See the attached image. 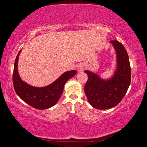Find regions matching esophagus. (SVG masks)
I'll return each instance as SVG.
<instances>
[{"label": "esophagus", "instance_id": "1", "mask_svg": "<svg viewBox=\"0 0 147 147\" xmlns=\"http://www.w3.org/2000/svg\"><path fill=\"white\" fill-rule=\"evenodd\" d=\"M85 66L84 65V63H80L77 65V70H78L79 72H82L85 69Z\"/></svg>", "mask_w": 147, "mask_h": 147}]
</instances>
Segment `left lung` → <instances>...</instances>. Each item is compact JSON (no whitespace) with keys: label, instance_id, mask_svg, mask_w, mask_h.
Returning <instances> with one entry per match:
<instances>
[{"label":"left lung","instance_id":"8db88e82","mask_svg":"<svg viewBox=\"0 0 147 147\" xmlns=\"http://www.w3.org/2000/svg\"><path fill=\"white\" fill-rule=\"evenodd\" d=\"M117 54L118 67L114 76L103 80L96 74L85 71L88 80L84 90L88 101L93 107L100 110L109 109L116 106L127 93L131 81V71L127 52L121 43L111 40Z\"/></svg>","mask_w":147,"mask_h":147}]
</instances>
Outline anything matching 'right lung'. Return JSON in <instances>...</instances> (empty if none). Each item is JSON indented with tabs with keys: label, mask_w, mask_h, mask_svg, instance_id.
I'll return each instance as SVG.
<instances>
[{
	"label": "right lung",
	"mask_w": 147,
	"mask_h": 147,
	"mask_svg": "<svg viewBox=\"0 0 147 147\" xmlns=\"http://www.w3.org/2000/svg\"><path fill=\"white\" fill-rule=\"evenodd\" d=\"M16 57L13 73V87L17 94L32 107L39 110L47 109L55 105L59 100L65 83L76 73V70L67 71L59 78L45 87H34L22 81L17 71L18 56Z\"/></svg>",
	"instance_id": "1"
}]
</instances>
